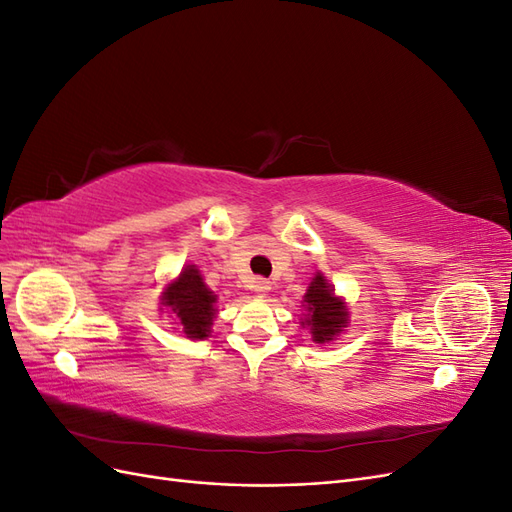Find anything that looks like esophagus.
<instances>
[{"label":"esophagus","instance_id":"1","mask_svg":"<svg viewBox=\"0 0 512 512\" xmlns=\"http://www.w3.org/2000/svg\"><path fill=\"white\" fill-rule=\"evenodd\" d=\"M252 288H254L256 294H267V292L271 290V282H269V280H262V277H258V280L254 282Z\"/></svg>","mask_w":512,"mask_h":512}]
</instances>
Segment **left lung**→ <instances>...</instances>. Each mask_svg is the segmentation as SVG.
<instances>
[{"mask_svg": "<svg viewBox=\"0 0 512 512\" xmlns=\"http://www.w3.org/2000/svg\"><path fill=\"white\" fill-rule=\"evenodd\" d=\"M305 303L309 318L303 324H309V331H312L316 344L331 342V339L346 327V307L335 297L331 286L322 275H316L314 282L309 284Z\"/></svg>", "mask_w": 512, "mask_h": 512, "instance_id": "left-lung-1", "label": "left lung"}]
</instances>
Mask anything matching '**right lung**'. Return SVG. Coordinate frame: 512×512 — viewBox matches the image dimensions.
Listing matches in <instances>:
<instances>
[{
	"instance_id": "right-lung-1",
	"label": "right lung",
	"mask_w": 512,
	"mask_h": 512,
	"mask_svg": "<svg viewBox=\"0 0 512 512\" xmlns=\"http://www.w3.org/2000/svg\"><path fill=\"white\" fill-rule=\"evenodd\" d=\"M164 305L177 314L183 333L190 339L209 337L215 316V294L205 286L203 277H200L194 265L185 267L179 280L166 288Z\"/></svg>"
}]
</instances>
